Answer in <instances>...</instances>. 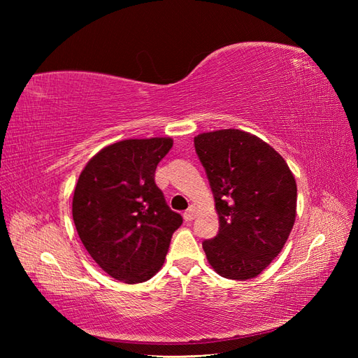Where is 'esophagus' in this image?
<instances>
[{
	"label": "esophagus",
	"instance_id": "34e87169",
	"mask_svg": "<svg viewBox=\"0 0 358 358\" xmlns=\"http://www.w3.org/2000/svg\"><path fill=\"white\" fill-rule=\"evenodd\" d=\"M183 218H185V221H192L194 218H196V206L191 204L187 209V212L183 213Z\"/></svg>",
	"mask_w": 358,
	"mask_h": 358
}]
</instances>
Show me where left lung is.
<instances>
[{"mask_svg":"<svg viewBox=\"0 0 358 358\" xmlns=\"http://www.w3.org/2000/svg\"><path fill=\"white\" fill-rule=\"evenodd\" d=\"M194 146L220 216L218 234L203 242L208 262L222 278H255L282 251L294 225V176L272 146L241 129L199 134Z\"/></svg>","mask_w":358,"mask_h":358,"instance_id":"obj_1","label":"left lung"}]
</instances>
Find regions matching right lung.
Segmentation results:
<instances>
[{"instance_id": "obj_1", "label": "right lung", "mask_w": 358, "mask_h": 358, "mask_svg": "<svg viewBox=\"0 0 358 358\" xmlns=\"http://www.w3.org/2000/svg\"><path fill=\"white\" fill-rule=\"evenodd\" d=\"M170 137L129 138L106 146L82 170L73 221L83 246L107 275L127 284L162 267L171 236L182 225L155 183Z\"/></svg>"}]
</instances>
